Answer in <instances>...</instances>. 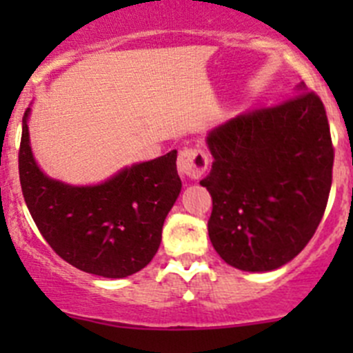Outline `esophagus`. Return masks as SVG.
Masks as SVG:
<instances>
[{
    "instance_id": "34e87169",
    "label": "esophagus",
    "mask_w": 353,
    "mask_h": 353,
    "mask_svg": "<svg viewBox=\"0 0 353 353\" xmlns=\"http://www.w3.org/2000/svg\"><path fill=\"white\" fill-rule=\"evenodd\" d=\"M208 155L199 147L183 148L177 155V170L186 179H199L208 169Z\"/></svg>"
}]
</instances>
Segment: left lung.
Segmentation results:
<instances>
[{"label":"left lung","instance_id":"8db88e82","mask_svg":"<svg viewBox=\"0 0 353 353\" xmlns=\"http://www.w3.org/2000/svg\"><path fill=\"white\" fill-rule=\"evenodd\" d=\"M212 170L208 236L227 265L272 272L314 236L328 203L334 150L321 99L297 95L239 114L206 137Z\"/></svg>","mask_w":353,"mask_h":353}]
</instances>
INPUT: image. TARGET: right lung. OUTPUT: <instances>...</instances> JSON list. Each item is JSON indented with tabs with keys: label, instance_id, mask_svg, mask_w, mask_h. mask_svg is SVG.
<instances>
[{
	"label": "right lung",
	"instance_id": "add662e5",
	"mask_svg": "<svg viewBox=\"0 0 353 353\" xmlns=\"http://www.w3.org/2000/svg\"><path fill=\"white\" fill-rule=\"evenodd\" d=\"M25 110L19 172L27 208L42 237L66 263L105 279H124L152 261L181 193L177 150L126 167L97 186H70L35 163Z\"/></svg>",
	"mask_w": 353,
	"mask_h": 353
}]
</instances>
